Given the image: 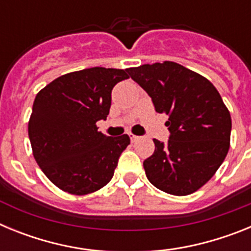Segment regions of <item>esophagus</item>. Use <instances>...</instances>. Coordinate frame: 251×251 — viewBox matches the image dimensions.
Segmentation results:
<instances>
[{
    "mask_svg": "<svg viewBox=\"0 0 251 251\" xmlns=\"http://www.w3.org/2000/svg\"><path fill=\"white\" fill-rule=\"evenodd\" d=\"M129 138H130V141H132L133 143H134V142L138 141L139 137H138V136H134V134H132V133H129Z\"/></svg>",
    "mask_w": 251,
    "mask_h": 251,
    "instance_id": "esophagus-1",
    "label": "esophagus"
}]
</instances>
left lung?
<instances>
[{
  "label": "left lung",
  "mask_w": 251,
  "mask_h": 251,
  "mask_svg": "<svg viewBox=\"0 0 251 251\" xmlns=\"http://www.w3.org/2000/svg\"><path fill=\"white\" fill-rule=\"evenodd\" d=\"M128 73L168 115L167 143L153 139L143 162L154 187L176 196L194 194L215 175L230 147L231 117L217 89L202 75L174 61L129 68Z\"/></svg>",
  "instance_id": "left-lung-1"
}]
</instances>
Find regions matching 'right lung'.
<instances>
[{
  "mask_svg": "<svg viewBox=\"0 0 251 251\" xmlns=\"http://www.w3.org/2000/svg\"><path fill=\"white\" fill-rule=\"evenodd\" d=\"M124 79L126 70L97 66L61 75L37 93L28 138L37 165L60 190L81 196L112 179L130 139L105 136L97 122L106 119L112 89Z\"/></svg>",
  "mask_w": 251,
  "mask_h": 251,
  "instance_id": "obj_1",
  "label": "right lung"
}]
</instances>
